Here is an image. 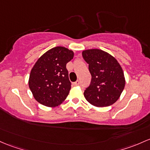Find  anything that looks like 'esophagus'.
<instances>
[{
    "label": "esophagus",
    "mask_w": 150,
    "mask_h": 150,
    "mask_svg": "<svg viewBox=\"0 0 150 150\" xmlns=\"http://www.w3.org/2000/svg\"><path fill=\"white\" fill-rule=\"evenodd\" d=\"M80 84V82L79 81V80H77L76 82H75V83H74V85H76V86H77V85H79Z\"/></svg>",
    "instance_id": "esophagus-1"
}]
</instances>
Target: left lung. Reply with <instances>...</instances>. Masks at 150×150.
I'll return each instance as SVG.
<instances>
[{
    "label": "left lung",
    "instance_id": "obj_1",
    "mask_svg": "<svg viewBox=\"0 0 150 150\" xmlns=\"http://www.w3.org/2000/svg\"><path fill=\"white\" fill-rule=\"evenodd\" d=\"M82 55L89 64L92 75L90 86L84 92L85 99L99 108L114 104L125 85L124 72L120 63L110 54L100 49L83 50Z\"/></svg>",
    "mask_w": 150,
    "mask_h": 150
}]
</instances>
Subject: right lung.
<instances>
[{
    "label": "right lung",
    "instance_id": "obj_1",
    "mask_svg": "<svg viewBox=\"0 0 150 150\" xmlns=\"http://www.w3.org/2000/svg\"><path fill=\"white\" fill-rule=\"evenodd\" d=\"M73 56L72 50L57 46L39 57L28 80L29 88L39 103L54 108L65 101L71 88L66 64Z\"/></svg>",
    "mask_w": 150,
    "mask_h": 150
}]
</instances>
